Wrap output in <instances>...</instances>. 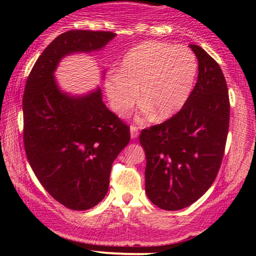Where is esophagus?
<instances>
[{"label": "esophagus", "instance_id": "1", "mask_svg": "<svg viewBox=\"0 0 256 256\" xmlns=\"http://www.w3.org/2000/svg\"><path fill=\"white\" fill-rule=\"evenodd\" d=\"M130 134H131L132 140L137 138V136H138V128H137L136 125H131L130 126Z\"/></svg>", "mask_w": 256, "mask_h": 256}]
</instances>
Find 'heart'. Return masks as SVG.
I'll return each instance as SVG.
<instances>
[{
	"instance_id": "obj_1",
	"label": "heart",
	"mask_w": 256,
	"mask_h": 256,
	"mask_svg": "<svg viewBox=\"0 0 256 256\" xmlns=\"http://www.w3.org/2000/svg\"><path fill=\"white\" fill-rule=\"evenodd\" d=\"M198 68V58L186 46L146 42L125 55L119 72L108 74L106 94L113 110L125 114L136 104L140 89L143 113L166 119L188 101Z\"/></svg>"
}]
</instances>
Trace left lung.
<instances>
[{
  "label": "left lung",
  "instance_id": "1",
  "mask_svg": "<svg viewBox=\"0 0 256 256\" xmlns=\"http://www.w3.org/2000/svg\"><path fill=\"white\" fill-rule=\"evenodd\" d=\"M198 61V82L177 114L142 130L146 192L161 210H178L213 184L224 158L230 100L222 68L201 46L190 44Z\"/></svg>",
  "mask_w": 256,
  "mask_h": 256
}]
</instances>
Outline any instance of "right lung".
<instances>
[{
  "instance_id": "right-lung-1",
  "label": "right lung",
  "mask_w": 256,
  "mask_h": 256,
  "mask_svg": "<svg viewBox=\"0 0 256 256\" xmlns=\"http://www.w3.org/2000/svg\"><path fill=\"white\" fill-rule=\"evenodd\" d=\"M114 37L110 31L61 34L44 49L26 82V156L44 189L73 210L104 200L112 164L130 142V126L106 107L101 90L71 98L61 92L52 73L64 55L98 50Z\"/></svg>"
}]
</instances>
